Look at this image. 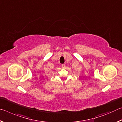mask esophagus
<instances>
[{"label": "esophagus", "instance_id": "obj_1", "mask_svg": "<svg viewBox=\"0 0 122 122\" xmlns=\"http://www.w3.org/2000/svg\"><path fill=\"white\" fill-rule=\"evenodd\" d=\"M61 66H62V67L63 68H66V66H65V64H63V65H62Z\"/></svg>", "mask_w": 122, "mask_h": 122}]
</instances>
